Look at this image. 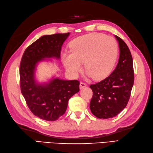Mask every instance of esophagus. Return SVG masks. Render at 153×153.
<instances>
[{
  "instance_id": "obj_1",
  "label": "esophagus",
  "mask_w": 153,
  "mask_h": 153,
  "mask_svg": "<svg viewBox=\"0 0 153 153\" xmlns=\"http://www.w3.org/2000/svg\"><path fill=\"white\" fill-rule=\"evenodd\" d=\"M86 86V84L84 82H80V88H83Z\"/></svg>"
}]
</instances>
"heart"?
I'll return each mask as SVG.
<instances>
[{
	"label": "heart",
	"instance_id": "heart-1",
	"mask_svg": "<svg viewBox=\"0 0 153 153\" xmlns=\"http://www.w3.org/2000/svg\"><path fill=\"white\" fill-rule=\"evenodd\" d=\"M70 51L62 54L67 71L77 76L82 69V62L87 74L96 80L107 76L114 67L118 55V43L114 37L91 33L74 39L70 43Z\"/></svg>",
	"mask_w": 153,
	"mask_h": 153
}]
</instances>
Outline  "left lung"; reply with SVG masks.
Returning <instances> with one entry per match:
<instances>
[{
  "label": "left lung",
  "mask_w": 153,
  "mask_h": 153,
  "mask_svg": "<svg viewBox=\"0 0 153 153\" xmlns=\"http://www.w3.org/2000/svg\"><path fill=\"white\" fill-rule=\"evenodd\" d=\"M120 46V58L116 68L110 76L94 85L90 108L100 119L116 116L126 107L134 83L133 58L123 40L116 36Z\"/></svg>",
  "instance_id": "1"
}]
</instances>
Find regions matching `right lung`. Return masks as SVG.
Wrapping results in <instances>:
<instances>
[{
	"instance_id": "add662e5",
	"label": "right lung",
	"mask_w": 153,
	"mask_h": 153,
	"mask_svg": "<svg viewBox=\"0 0 153 153\" xmlns=\"http://www.w3.org/2000/svg\"><path fill=\"white\" fill-rule=\"evenodd\" d=\"M69 33H55L40 37L27 47L20 64L21 92L32 113L43 120H57L67 110L68 100L79 91L77 80L55 79L45 85L34 80L36 64L44 58L60 57L61 46Z\"/></svg>"
}]
</instances>
